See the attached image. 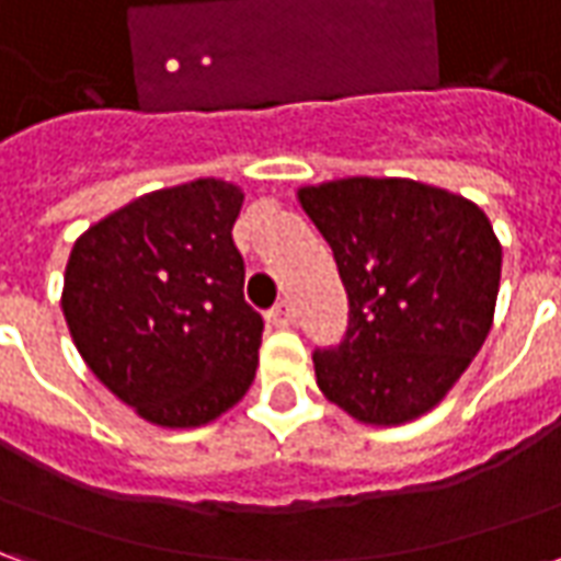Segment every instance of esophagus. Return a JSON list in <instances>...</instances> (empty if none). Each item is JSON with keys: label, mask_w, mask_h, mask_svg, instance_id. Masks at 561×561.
Listing matches in <instances>:
<instances>
[{"label": "esophagus", "mask_w": 561, "mask_h": 561, "mask_svg": "<svg viewBox=\"0 0 561 561\" xmlns=\"http://www.w3.org/2000/svg\"><path fill=\"white\" fill-rule=\"evenodd\" d=\"M267 321L273 324V328H288V324L294 321L291 304H288V300H279V304L273 306V309L267 312Z\"/></svg>", "instance_id": "obj_1"}]
</instances>
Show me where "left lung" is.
<instances>
[{
    "label": "left lung",
    "instance_id": "obj_1",
    "mask_svg": "<svg viewBox=\"0 0 561 561\" xmlns=\"http://www.w3.org/2000/svg\"><path fill=\"white\" fill-rule=\"evenodd\" d=\"M340 267L348 330L318 348L321 393L354 421L400 426L445 400L493 328L502 245L478 204L348 176L297 192Z\"/></svg>",
    "mask_w": 561,
    "mask_h": 561
}]
</instances>
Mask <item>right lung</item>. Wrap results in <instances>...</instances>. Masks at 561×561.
<instances>
[{"label":"right lung","mask_w":561,"mask_h":561,"mask_svg":"<svg viewBox=\"0 0 561 561\" xmlns=\"http://www.w3.org/2000/svg\"><path fill=\"white\" fill-rule=\"evenodd\" d=\"M225 180L159 188L78 237L62 312L95 378L149 423L216 421L252 385L264 321L243 297Z\"/></svg>","instance_id":"obj_1"}]
</instances>
